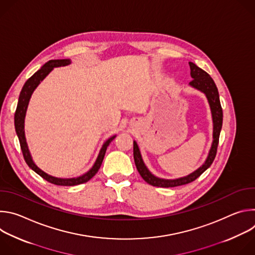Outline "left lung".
Listing matches in <instances>:
<instances>
[{
	"label": "left lung",
	"instance_id": "1",
	"mask_svg": "<svg viewBox=\"0 0 255 255\" xmlns=\"http://www.w3.org/2000/svg\"><path fill=\"white\" fill-rule=\"evenodd\" d=\"M190 67H191V77L194 79L192 82H190V86L203 92L209 102L210 108H211V112H212V118H213V142H212V146L209 152V155L205 161V163L199 167L197 170L192 172L191 174L184 176V177H179L175 179H164V178H159L155 175H153L146 165L144 164L142 156L140 154V150L138 148V145L136 141L133 142V155H134V161L136 168L138 172L140 173L141 177L146 181L147 184L153 186V187H158V188H173L177 186H183L192 183L196 178H198L207 168L210 167V165L213 163L216 153H217V148H218V143H219V136L222 128V123H223V111H222V107L220 103V98H219V93H218V89L213 81V79L210 77L209 74L199 66H197L193 62H189Z\"/></svg>",
	"mask_w": 255,
	"mask_h": 255
}]
</instances>
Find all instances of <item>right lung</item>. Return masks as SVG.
Returning a JSON list of instances; mask_svg holds the SVG:
<instances>
[{
	"label": "right lung",
	"mask_w": 255,
	"mask_h": 255,
	"mask_svg": "<svg viewBox=\"0 0 255 255\" xmlns=\"http://www.w3.org/2000/svg\"><path fill=\"white\" fill-rule=\"evenodd\" d=\"M70 63L69 59H53V60H49L48 62H46L39 70H37L35 74L27 80V82L25 83V85L22 88V91L20 93L19 96V101H18V105H17V109L15 112V129H16V133L17 136L19 138V142H20V146L22 149V153L24 156V159L26 161V163L28 164V166L34 170L36 173L39 174L42 178H44L45 180L49 181V183L56 185V186H77V185H81L84 183H87L88 180H90L100 169L101 164L103 162L107 147L109 146V144L111 143V141L116 137L115 135L109 138L104 144L100 150V153L98 155V158L95 162V164L93 165V167L86 172L85 174L78 176V177H74V178H58V177H54L52 175L47 174L46 172H44L43 170H41L37 165L34 163V161L32 160L31 154L29 152L28 149V145L26 142V138H25V132H24V119H25V115H26V111H27V107H28V103L29 100L31 98L32 93L34 92V90L37 88V86L40 84V82H42L44 80V78L49 74V72L53 69V67H58V66H65L67 64Z\"/></svg>",
	"instance_id": "1"
}]
</instances>
